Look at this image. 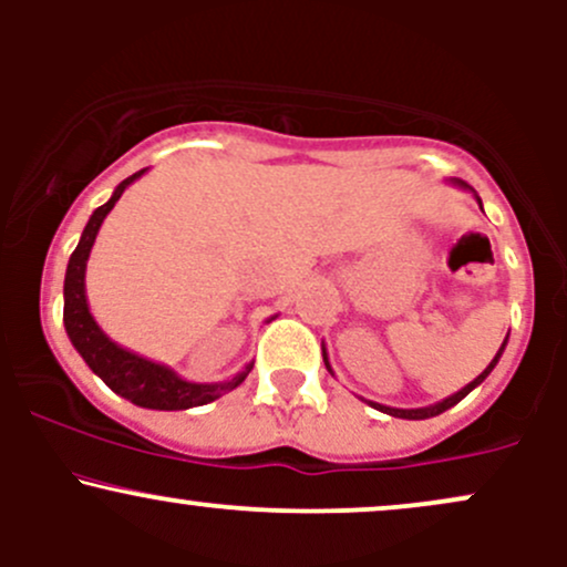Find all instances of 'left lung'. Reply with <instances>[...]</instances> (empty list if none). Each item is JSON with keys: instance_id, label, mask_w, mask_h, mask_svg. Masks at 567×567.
I'll use <instances>...</instances> for the list:
<instances>
[{"instance_id": "1", "label": "left lung", "mask_w": 567, "mask_h": 567, "mask_svg": "<svg viewBox=\"0 0 567 567\" xmlns=\"http://www.w3.org/2000/svg\"><path fill=\"white\" fill-rule=\"evenodd\" d=\"M453 186H458V188H464V192H472L474 194V199H477V205L483 207V199L477 197V192H474V188L470 186V184H464V181L461 178H453L451 181ZM506 341H509V336L504 338V343H501V349L496 351V357H493L491 360V365H487L483 373L477 375V379L474 381H470L466 383L464 389H458V392L455 394H451V396H445V400L442 402H434V405H426V408H389V405H379V402H370V400H365L370 408H375V410H381V413H386V415H394V419H408V421H424V419H432V415H440V413H445V410H451L453 405H458L461 400H464L466 394L472 392V389H477L480 383H483L487 375H491V370L498 365V360H501V354H504V349H506ZM322 360H324V368L330 370V373H333V368H330V362H328V351H324V347H322Z\"/></svg>"}]
</instances>
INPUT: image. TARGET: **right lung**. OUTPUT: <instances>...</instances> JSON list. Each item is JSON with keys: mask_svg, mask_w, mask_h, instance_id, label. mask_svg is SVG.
I'll return each instance as SVG.
<instances>
[{"mask_svg": "<svg viewBox=\"0 0 567 567\" xmlns=\"http://www.w3.org/2000/svg\"><path fill=\"white\" fill-rule=\"evenodd\" d=\"M143 173H146V167L122 181V184L114 188L112 199H109L106 205L97 207L93 216H90L87 226H84L80 245H76V250L71 252L69 258L66 279H63V324H66L69 341L74 343L76 351H80L82 360L87 362V368L93 370L97 379L106 383L112 392L125 396V400H130L138 408L188 410L197 405H207V402L218 400V396L237 389L252 370V362H247L237 375H231V379L226 381L197 383L181 379L173 368L148 360V357L135 354V351L120 347V343L103 333L101 324H97L95 317L90 315L87 292H84L87 258L95 245L97 231H101L103 218L112 213L116 199L125 194V188L133 184V181H138ZM271 320H275V317H271Z\"/></svg>", "mask_w": 567, "mask_h": 567, "instance_id": "add662e5", "label": "right lung"}]
</instances>
